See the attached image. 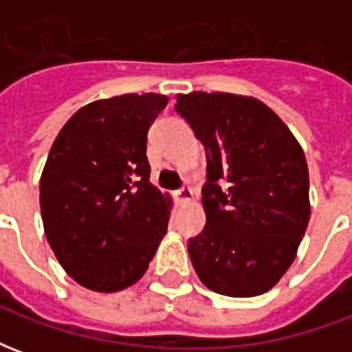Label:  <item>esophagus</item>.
<instances>
[{
    "label": "esophagus",
    "instance_id": "esophagus-1",
    "mask_svg": "<svg viewBox=\"0 0 352 352\" xmlns=\"http://www.w3.org/2000/svg\"><path fill=\"white\" fill-rule=\"evenodd\" d=\"M175 196L179 204H188V201H192V198H194V192H192L190 186H183V188H179V190L175 192Z\"/></svg>",
    "mask_w": 352,
    "mask_h": 352
}]
</instances>
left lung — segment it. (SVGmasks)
<instances>
[{"label": "left lung", "mask_w": 352, "mask_h": 352, "mask_svg": "<svg viewBox=\"0 0 352 352\" xmlns=\"http://www.w3.org/2000/svg\"><path fill=\"white\" fill-rule=\"evenodd\" d=\"M175 109L206 146V228L188 241L199 280L251 298L287 273L309 222V171L292 131L251 96L190 92Z\"/></svg>", "instance_id": "8db88e82"}]
</instances>
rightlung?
Masks as SVG:
<instances>
[{"instance_id": "obj_1", "label": "right lung", "mask_w": 352, "mask_h": 352, "mask_svg": "<svg viewBox=\"0 0 352 352\" xmlns=\"http://www.w3.org/2000/svg\"><path fill=\"white\" fill-rule=\"evenodd\" d=\"M166 105L162 94L92 101L52 143L39 183L45 236L88 290L138 283L168 232L171 198L148 181L146 160V131Z\"/></svg>"}]
</instances>
